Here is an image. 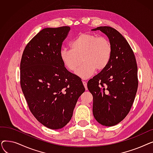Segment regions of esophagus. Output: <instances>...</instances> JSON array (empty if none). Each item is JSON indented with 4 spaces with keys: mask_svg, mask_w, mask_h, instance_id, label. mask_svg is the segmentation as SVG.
Wrapping results in <instances>:
<instances>
[{
    "mask_svg": "<svg viewBox=\"0 0 153 153\" xmlns=\"http://www.w3.org/2000/svg\"><path fill=\"white\" fill-rule=\"evenodd\" d=\"M82 83H83V85H84V87H85V90L87 91V82H85V81H82Z\"/></svg>",
    "mask_w": 153,
    "mask_h": 153,
    "instance_id": "1",
    "label": "esophagus"
}]
</instances>
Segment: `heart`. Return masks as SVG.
Returning a JSON list of instances; mask_svg holds the SVG:
<instances>
[{
  "mask_svg": "<svg viewBox=\"0 0 153 153\" xmlns=\"http://www.w3.org/2000/svg\"><path fill=\"white\" fill-rule=\"evenodd\" d=\"M71 50L62 49L60 52L61 60L66 68L76 72L82 79L91 77L95 71L105 69L111 60L112 46L105 37H99L89 33H79L71 43Z\"/></svg>",
  "mask_w": 153,
  "mask_h": 153,
  "instance_id": "obj_1",
  "label": "heart"
}]
</instances>
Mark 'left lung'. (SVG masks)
<instances>
[{
  "label": "left lung",
  "mask_w": 153,
  "mask_h": 153,
  "mask_svg": "<svg viewBox=\"0 0 153 153\" xmlns=\"http://www.w3.org/2000/svg\"><path fill=\"white\" fill-rule=\"evenodd\" d=\"M105 34L112 46L107 67L87 82L93 95V115L103 126H114L126 117L138 89V68L134 53L126 39L110 27L92 30Z\"/></svg>",
  "instance_id": "8db88e82"
}]
</instances>
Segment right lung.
Wrapping results in <instances>:
<instances>
[{
    "label": "right lung",
    "instance_id": "right-lung-1",
    "mask_svg": "<svg viewBox=\"0 0 153 153\" xmlns=\"http://www.w3.org/2000/svg\"><path fill=\"white\" fill-rule=\"evenodd\" d=\"M69 27L46 28L26 46L20 62V85L30 110L52 130L71 120L85 91L82 81L64 67L60 56Z\"/></svg>",
    "mask_w": 153,
    "mask_h": 153
}]
</instances>
